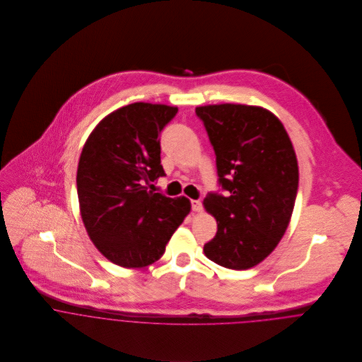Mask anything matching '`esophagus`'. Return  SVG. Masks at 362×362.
Segmentation results:
<instances>
[{
	"label": "esophagus",
	"instance_id": "34e87169",
	"mask_svg": "<svg viewBox=\"0 0 362 362\" xmlns=\"http://www.w3.org/2000/svg\"><path fill=\"white\" fill-rule=\"evenodd\" d=\"M191 205H192V210L197 211V213L202 211V209H204V207H202V202H201V201H197V199H195V201H191Z\"/></svg>",
	"mask_w": 362,
	"mask_h": 362
}]
</instances>
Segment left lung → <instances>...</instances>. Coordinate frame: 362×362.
Here are the masks:
<instances>
[{
  "mask_svg": "<svg viewBox=\"0 0 362 362\" xmlns=\"http://www.w3.org/2000/svg\"><path fill=\"white\" fill-rule=\"evenodd\" d=\"M216 153L218 182L227 197L207 194L204 206L217 233L204 247L207 258L247 270L267 258L283 238L298 189V163L281 121L247 104L195 108Z\"/></svg>",
  "mask_w": 362,
  "mask_h": 362,
  "instance_id": "obj_1",
  "label": "left lung"
}]
</instances>
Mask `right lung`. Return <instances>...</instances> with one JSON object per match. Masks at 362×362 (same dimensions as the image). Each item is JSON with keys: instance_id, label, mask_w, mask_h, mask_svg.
Here are the masks:
<instances>
[{"instance_id": "right-lung-1", "label": "right lung", "mask_w": 362, "mask_h": 362, "mask_svg": "<svg viewBox=\"0 0 362 362\" xmlns=\"http://www.w3.org/2000/svg\"><path fill=\"white\" fill-rule=\"evenodd\" d=\"M177 111L128 104L105 115L83 145L76 173L82 221L99 252L121 267L139 269L161 258L191 211L188 198L152 191V182L165 175L158 136Z\"/></svg>"}]
</instances>
